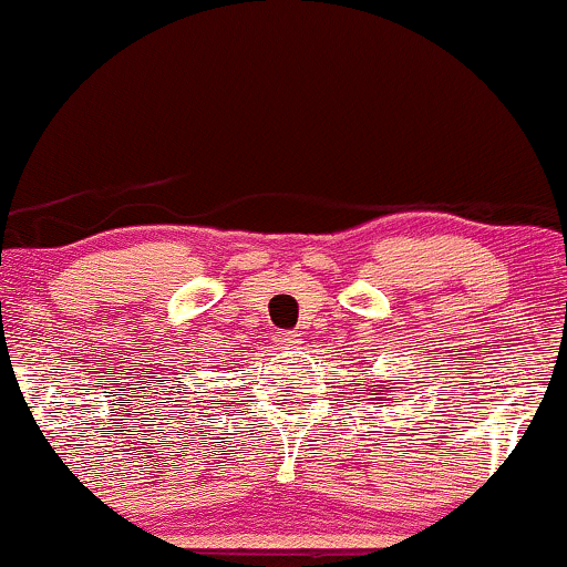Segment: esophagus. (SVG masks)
I'll use <instances>...</instances> for the list:
<instances>
[{"label":"esophagus","mask_w":567,"mask_h":567,"mask_svg":"<svg viewBox=\"0 0 567 567\" xmlns=\"http://www.w3.org/2000/svg\"><path fill=\"white\" fill-rule=\"evenodd\" d=\"M301 343H303V340H301V336H298V332H279V336H277L279 349H298Z\"/></svg>","instance_id":"esophagus-1"}]
</instances>
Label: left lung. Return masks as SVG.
I'll return each mask as SVG.
<instances>
[{"label": "left lung", "mask_w": 567, "mask_h": 567, "mask_svg": "<svg viewBox=\"0 0 567 567\" xmlns=\"http://www.w3.org/2000/svg\"><path fill=\"white\" fill-rule=\"evenodd\" d=\"M388 393H391V391H385V393H370V395H374V401H388ZM367 401H372V399H367Z\"/></svg>", "instance_id": "obj_1"}]
</instances>
